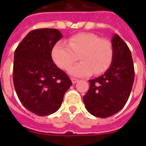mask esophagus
Segmentation results:
<instances>
[{"instance_id": "1", "label": "esophagus", "mask_w": 146, "mask_h": 146, "mask_svg": "<svg viewBox=\"0 0 146 146\" xmlns=\"http://www.w3.org/2000/svg\"><path fill=\"white\" fill-rule=\"evenodd\" d=\"M71 80H72V83H73V84H76V83L78 81V80L76 79V78H73V77L71 78Z\"/></svg>"}]
</instances>
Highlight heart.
Returning <instances> with one entry per match:
<instances>
[{
	"mask_svg": "<svg viewBox=\"0 0 146 146\" xmlns=\"http://www.w3.org/2000/svg\"><path fill=\"white\" fill-rule=\"evenodd\" d=\"M113 54L111 42L92 33L75 34L68 39V44L58 42L51 50L54 62L63 70H66L79 55L82 62L68 69L69 73L75 76H90L93 72L95 74L103 73L110 67Z\"/></svg>",
	"mask_w": 146,
	"mask_h": 146,
	"instance_id": "heart-1",
	"label": "heart"
}]
</instances>
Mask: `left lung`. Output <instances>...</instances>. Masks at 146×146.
I'll list each match as a JSON object with an SVG mask.
<instances>
[{
  "label": "left lung",
  "mask_w": 146,
  "mask_h": 146,
  "mask_svg": "<svg viewBox=\"0 0 146 146\" xmlns=\"http://www.w3.org/2000/svg\"><path fill=\"white\" fill-rule=\"evenodd\" d=\"M112 63L102 76L90 80V88L83 100L93 116L106 118L125 106L135 80V69L128 46L117 34L112 38Z\"/></svg>",
  "instance_id": "8db88e82"
}]
</instances>
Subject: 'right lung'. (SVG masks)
I'll use <instances>...</instances> for the list:
<instances>
[{
  "instance_id": "add662e5",
  "label": "right lung",
  "mask_w": 146,
  "mask_h": 146,
  "mask_svg": "<svg viewBox=\"0 0 146 146\" xmlns=\"http://www.w3.org/2000/svg\"><path fill=\"white\" fill-rule=\"evenodd\" d=\"M62 37L56 29L30 31L15 51L13 82L24 107L38 116H48L60 108L72 82L54 63L51 50Z\"/></svg>"
}]
</instances>
